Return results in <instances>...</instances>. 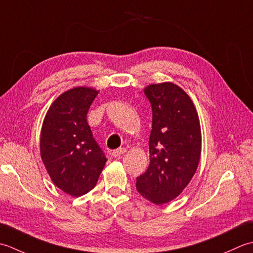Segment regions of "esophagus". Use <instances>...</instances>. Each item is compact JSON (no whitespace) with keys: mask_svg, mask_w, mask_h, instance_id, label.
Masks as SVG:
<instances>
[{"mask_svg":"<svg viewBox=\"0 0 253 253\" xmlns=\"http://www.w3.org/2000/svg\"><path fill=\"white\" fill-rule=\"evenodd\" d=\"M126 152V149L125 147H121V148H118V149H115V151L112 152V157L115 158H120L123 154H125Z\"/></svg>","mask_w":253,"mask_h":253,"instance_id":"34e87169","label":"esophagus"}]
</instances>
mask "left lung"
Here are the masks:
<instances>
[{
  "label": "left lung",
  "instance_id": "left-lung-1",
  "mask_svg": "<svg viewBox=\"0 0 253 253\" xmlns=\"http://www.w3.org/2000/svg\"><path fill=\"white\" fill-rule=\"evenodd\" d=\"M144 92L153 112L149 166L136 178V190L161 205L176 199L195 173L202 144L201 126L192 100L179 86L153 84Z\"/></svg>",
  "mask_w": 253,
  "mask_h": 253
}]
</instances>
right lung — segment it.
Listing matches in <instances>:
<instances>
[{
  "mask_svg": "<svg viewBox=\"0 0 253 253\" xmlns=\"http://www.w3.org/2000/svg\"><path fill=\"white\" fill-rule=\"evenodd\" d=\"M97 95L88 87L63 92L49 108L41 128L44 166L56 187L72 197L89 192L107 162L86 119Z\"/></svg>",
  "mask_w": 253,
  "mask_h": 253,
  "instance_id": "1",
  "label": "right lung"
}]
</instances>
